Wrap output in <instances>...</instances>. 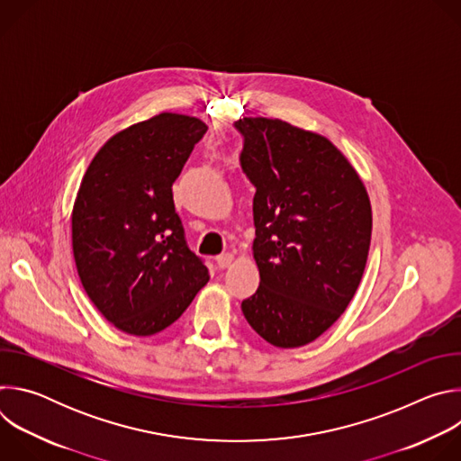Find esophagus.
<instances>
[{"label": "esophagus", "mask_w": 461, "mask_h": 461, "mask_svg": "<svg viewBox=\"0 0 461 461\" xmlns=\"http://www.w3.org/2000/svg\"><path fill=\"white\" fill-rule=\"evenodd\" d=\"M231 262H233V255H231V253H222V255L217 257V267H219L221 270L230 268Z\"/></svg>", "instance_id": "34e87169"}]
</instances>
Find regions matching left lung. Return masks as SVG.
Returning a JSON list of instances; mask_svg holds the SVG:
<instances>
[{
  "label": "left lung",
  "mask_w": 461,
  "mask_h": 461,
  "mask_svg": "<svg viewBox=\"0 0 461 461\" xmlns=\"http://www.w3.org/2000/svg\"><path fill=\"white\" fill-rule=\"evenodd\" d=\"M240 164L253 196L257 292L240 308L253 330L299 348L350 304L368 257L372 208L348 158L326 137L279 118L244 116Z\"/></svg>",
  "instance_id": "left-lung-1"
}]
</instances>
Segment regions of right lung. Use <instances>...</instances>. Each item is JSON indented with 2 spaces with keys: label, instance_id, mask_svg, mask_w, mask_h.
I'll return each mask as SVG.
<instances>
[{
  "label": "right lung",
  "instance_id": "right-lung-1",
  "mask_svg": "<svg viewBox=\"0 0 461 461\" xmlns=\"http://www.w3.org/2000/svg\"><path fill=\"white\" fill-rule=\"evenodd\" d=\"M208 131L160 113L113 135L91 160L71 213L82 286L118 330L148 338L173 324L210 281L184 240L171 185Z\"/></svg>",
  "mask_w": 461,
  "mask_h": 461
}]
</instances>
